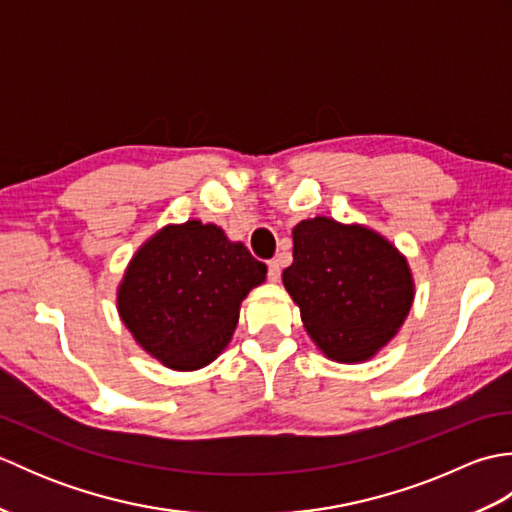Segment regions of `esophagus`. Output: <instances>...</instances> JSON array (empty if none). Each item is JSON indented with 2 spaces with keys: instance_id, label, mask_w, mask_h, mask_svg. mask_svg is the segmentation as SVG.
I'll return each mask as SVG.
<instances>
[{
  "instance_id": "1",
  "label": "esophagus",
  "mask_w": 512,
  "mask_h": 512,
  "mask_svg": "<svg viewBox=\"0 0 512 512\" xmlns=\"http://www.w3.org/2000/svg\"><path fill=\"white\" fill-rule=\"evenodd\" d=\"M279 277H281V266H279L277 259H270V262H268V279L279 281Z\"/></svg>"
}]
</instances>
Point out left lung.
<instances>
[{"instance_id":"left-lung-1","label":"left lung","mask_w":512,"mask_h":512,"mask_svg":"<svg viewBox=\"0 0 512 512\" xmlns=\"http://www.w3.org/2000/svg\"><path fill=\"white\" fill-rule=\"evenodd\" d=\"M292 242L284 286L312 341L334 361L372 358L409 314L407 259L369 228L330 217L299 222Z\"/></svg>"}]
</instances>
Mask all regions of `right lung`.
I'll list each match as a JSON object with an SVG mask.
<instances>
[{
	"mask_svg": "<svg viewBox=\"0 0 512 512\" xmlns=\"http://www.w3.org/2000/svg\"><path fill=\"white\" fill-rule=\"evenodd\" d=\"M266 279V264L222 228L167 226L134 255L118 312L134 339L171 369H198L228 345L239 303Z\"/></svg>",
	"mask_w": 512,
	"mask_h": 512,
	"instance_id": "obj_1",
	"label": "right lung"
}]
</instances>
